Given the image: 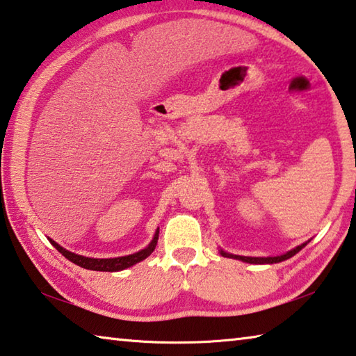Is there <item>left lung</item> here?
<instances>
[{
    "mask_svg": "<svg viewBox=\"0 0 356 356\" xmlns=\"http://www.w3.org/2000/svg\"><path fill=\"white\" fill-rule=\"evenodd\" d=\"M306 243L297 246V248H293L292 251L286 252V254H281V256H276V257H246V256H236V254H229V252L221 251V254L225 257H232V259H238V261H243V262H248V264H276V262H281V261H286V259L292 257L297 254V252L303 248Z\"/></svg>",
    "mask_w": 356,
    "mask_h": 356,
    "instance_id": "left-lung-1",
    "label": "left lung"
}]
</instances>
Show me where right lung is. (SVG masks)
Instances as JSON below:
<instances>
[{"mask_svg": "<svg viewBox=\"0 0 356 356\" xmlns=\"http://www.w3.org/2000/svg\"><path fill=\"white\" fill-rule=\"evenodd\" d=\"M156 240H159V231H156L154 240L149 243L147 248L138 251V252H135V254L122 256V257H113V259L84 257V256H80V254H75V252H70L67 250H64L63 246H59L56 242H53V240H50V242L59 252H61L64 257H67L70 262L80 265V267H83V268L95 270V272H119V270L131 267V265H135L136 262H141L147 256L152 254V251L155 250Z\"/></svg>", "mask_w": 356, "mask_h": 356, "instance_id": "add662e5", "label": "right lung"}]
</instances>
